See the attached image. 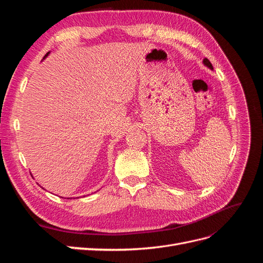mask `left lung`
I'll return each instance as SVG.
<instances>
[{"label": "left lung", "instance_id": "8db88e82", "mask_svg": "<svg viewBox=\"0 0 263 263\" xmlns=\"http://www.w3.org/2000/svg\"><path fill=\"white\" fill-rule=\"evenodd\" d=\"M203 63H204V66H206V67H208V68H210L211 70H213V66H212V63L210 62V60L209 59H204L203 60Z\"/></svg>", "mask_w": 263, "mask_h": 263}]
</instances>
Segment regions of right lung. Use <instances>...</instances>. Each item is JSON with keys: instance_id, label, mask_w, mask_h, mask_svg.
Returning a JSON list of instances; mask_svg holds the SVG:
<instances>
[{"instance_id": "right-lung-1", "label": "right lung", "mask_w": 263, "mask_h": 263, "mask_svg": "<svg viewBox=\"0 0 263 263\" xmlns=\"http://www.w3.org/2000/svg\"><path fill=\"white\" fill-rule=\"evenodd\" d=\"M49 53H50V51H48V52H47V53L45 54V57L43 58V60H44V59H46L47 57H48V55H49ZM43 189H44V187H43ZM84 196H85V195H84ZM84 196H83V197H84ZM67 198H72V197H67Z\"/></svg>"}]
</instances>
